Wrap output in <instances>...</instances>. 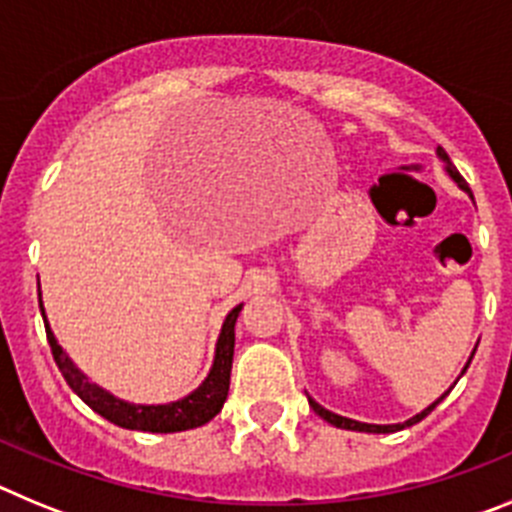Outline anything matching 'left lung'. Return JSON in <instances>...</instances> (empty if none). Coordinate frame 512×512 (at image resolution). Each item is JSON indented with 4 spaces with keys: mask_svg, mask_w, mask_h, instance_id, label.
<instances>
[{
    "mask_svg": "<svg viewBox=\"0 0 512 512\" xmlns=\"http://www.w3.org/2000/svg\"><path fill=\"white\" fill-rule=\"evenodd\" d=\"M436 156L441 158V161H443V166H446V174H449L451 179H454V182L459 184V189H464V192H467L469 197H472V189H469V184L464 182V179H461V174H459V171H456V166L451 164L449 153H446V151H443L441 146H438V148H436ZM472 200H474V197H472ZM474 351H477V348H474ZM474 351H472V356H474ZM472 356H469V361H472ZM469 361H467V366H464V369H461V374H464V372H467V369H469ZM461 374H459V377H461ZM459 377H456V382H459ZM456 382H454V384H456ZM454 384H451L449 390L443 392V395L438 397L436 402H431V405H428V408H425V410H420L418 415H413V418H408V420H405V423H392V425L359 423V420H351V418H343V415L330 413V410H325L323 405H318V402L312 400V397H307V400H310V408L315 410V413H318L320 418H323V420H328V423H330V425H336V428H346V431H359V433H395V431H402V428H408V425H415V423H420V420H423L425 415H428V413H431L433 408H436V405H438V402L443 400V397H446V395H449L451 390H454Z\"/></svg>",
    "mask_w": 512,
    "mask_h": 512,
    "instance_id": "1",
    "label": "left lung"
}]
</instances>
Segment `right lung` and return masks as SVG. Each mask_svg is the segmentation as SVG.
<instances>
[{
  "instance_id": "1",
  "label": "right lung",
  "mask_w": 512,
  "mask_h": 512,
  "mask_svg": "<svg viewBox=\"0 0 512 512\" xmlns=\"http://www.w3.org/2000/svg\"><path fill=\"white\" fill-rule=\"evenodd\" d=\"M243 305H235L233 310L225 315L223 328L215 343V359H212L210 374L205 382L187 397L166 405H135V402L120 400L104 387L94 384L87 374L81 372L79 366L69 359V354L58 346L56 336H53L48 318H45L43 297H40V315L45 323V336L51 343L53 359L56 366L61 369L63 379L69 384L71 390L87 402L94 413L102 415L104 420L128 428V431H146V433H176V431H189V428H200V425L210 423L220 410H223L225 400H228L230 390V369H233V348H235V320L241 315Z\"/></svg>"
}]
</instances>
